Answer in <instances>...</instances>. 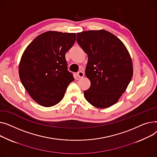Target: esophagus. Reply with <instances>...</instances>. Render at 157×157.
Wrapping results in <instances>:
<instances>
[{
  "instance_id": "1",
  "label": "esophagus",
  "mask_w": 157,
  "mask_h": 157,
  "mask_svg": "<svg viewBox=\"0 0 157 157\" xmlns=\"http://www.w3.org/2000/svg\"><path fill=\"white\" fill-rule=\"evenodd\" d=\"M77 76L78 78H82L83 77H84V73L82 71H79L78 73H77Z\"/></svg>"
}]
</instances>
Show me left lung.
I'll use <instances>...</instances> for the list:
<instances>
[{"mask_svg":"<svg viewBox=\"0 0 157 157\" xmlns=\"http://www.w3.org/2000/svg\"><path fill=\"white\" fill-rule=\"evenodd\" d=\"M77 41L88 56L85 72L90 86L84 91L86 99L99 108L112 106L132 77L129 53L121 40L104 30L78 33Z\"/></svg>","mask_w":157,"mask_h":157,"instance_id":"obj_1","label":"left lung"}]
</instances>
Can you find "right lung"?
<instances>
[{
  "label": "right lung",
  "instance_id": "add662e5",
  "mask_svg": "<svg viewBox=\"0 0 157 157\" xmlns=\"http://www.w3.org/2000/svg\"><path fill=\"white\" fill-rule=\"evenodd\" d=\"M75 33L47 32L26 48L19 65L21 82L38 104L50 107L62 100L74 80L68 70L65 54L75 44Z\"/></svg>",
  "mask_w": 157,
  "mask_h": 157
}]
</instances>
